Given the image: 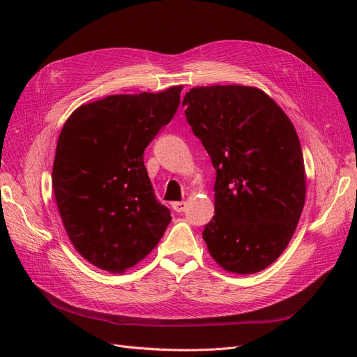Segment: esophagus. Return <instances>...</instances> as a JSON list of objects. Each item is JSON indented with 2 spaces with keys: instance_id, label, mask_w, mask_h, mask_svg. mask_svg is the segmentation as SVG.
Returning a JSON list of instances; mask_svg holds the SVG:
<instances>
[{
  "instance_id": "obj_1",
  "label": "esophagus",
  "mask_w": 357,
  "mask_h": 357,
  "mask_svg": "<svg viewBox=\"0 0 357 357\" xmlns=\"http://www.w3.org/2000/svg\"><path fill=\"white\" fill-rule=\"evenodd\" d=\"M188 207V202L186 201H177V202H172V208L177 213H183Z\"/></svg>"
}]
</instances>
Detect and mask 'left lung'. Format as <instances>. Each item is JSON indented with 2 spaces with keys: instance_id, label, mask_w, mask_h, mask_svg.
I'll return each instance as SVG.
<instances>
[{
  "instance_id": "left-lung-1",
  "label": "left lung",
  "mask_w": 357,
  "mask_h": 357,
  "mask_svg": "<svg viewBox=\"0 0 357 357\" xmlns=\"http://www.w3.org/2000/svg\"><path fill=\"white\" fill-rule=\"evenodd\" d=\"M183 105L215 169L214 215L202 232L208 252L228 273L262 271L284 252L305 204L295 126L253 86H198Z\"/></svg>"
}]
</instances>
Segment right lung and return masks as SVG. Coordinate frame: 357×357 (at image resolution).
Masks as SVG:
<instances>
[{
    "mask_svg": "<svg viewBox=\"0 0 357 357\" xmlns=\"http://www.w3.org/2000/svg\"><path fill=\"white\" fill-rule=\"evenodd\" d=\"M183 86L109 95L63 123L52 183L70 241L86 261L123 273L153 250L171 222L144 167V149L174 117Z\"/></svg>",
    "mask_w": 357,
    "mask_h": 357,
    "instance_id": "1",
    "label": "right lung"
}]
</instances>
